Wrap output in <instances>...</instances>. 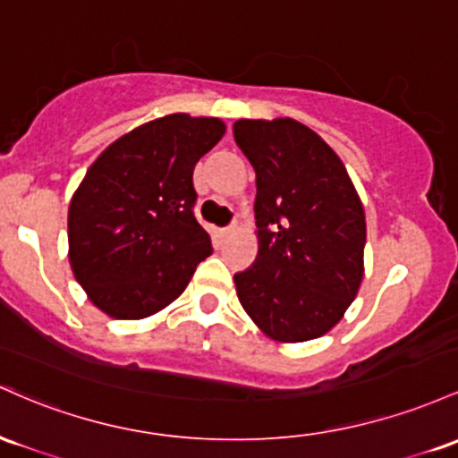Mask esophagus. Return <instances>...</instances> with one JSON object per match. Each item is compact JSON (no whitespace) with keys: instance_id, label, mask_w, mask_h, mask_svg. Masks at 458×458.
<instances>
[{"instance_id":"34e87169","label":"esophagus","mask_w":458,"mask_h":458,"mask_svg":"<svg viewBox=\"0 0 458 458\" xmlns=\"http://www.w3.org/2000/svg\"><path fill=\"white\" fill-rule=\"evenodd\" d=\"M233 225H229V227H225V229H220V233H223V235H229V233H233Z\"/></svg>"}]
</instances>
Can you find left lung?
<instances>
[{"label":"left lung","mask_w":458,"mask_h":458,"mask_svg":"<svg viewBox=\"0 0 458 458\" xmlns=\"http://www.w3.org/2000/svg\"><path fill=\"white\" fill-rule=\"evenodd\" d=\"M257 174L259 250L233 276L244 311L276 342L325 335L363 279L366 214L337 153L294 118L235 121Z\"/></svg>","instance_id":"8db88e82"}]
</instances>
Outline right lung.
Wrapping results in <instances>:
<instances>
[{"label":"right lung","instance_id":"1","mask_svg":"<svg viewBox=\"0 0 458 458\" xmlns=\"http://www.w3.org/2000/svg\"><path fill=\"white\" fill-rule=\"evenodd\" d=\"M223 133L220 118L168 114L118 138L86 171L69 205V261L107 316H153L212 255L192 173Z\"/></svg>","mask_w":458,"mask_h":458}]
</instances>
